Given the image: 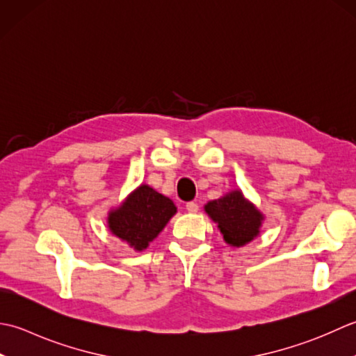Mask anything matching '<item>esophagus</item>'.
Listing matches in <instances>:
<instances>
[{
    "mask_svg": "<svg viewBox=\"0 0 356 356\" xmlns=\"http://www.w3.org/2000/svg\"><path fill=\"white\" fill-rule=\"evenodd\" d=\"M186 209H187V212H192L193 213V212H198L200 206L195 201H191V202H187V204H186Z\"/></svg>",
    "mask_w": 356,
    "mask_h": 356,
    "instance_id": "esophagus-1",
    "label": "esophagus"
}]
</instances>
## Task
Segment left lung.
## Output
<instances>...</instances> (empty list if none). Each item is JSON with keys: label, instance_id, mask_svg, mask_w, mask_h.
<instances>
[{"label": "left lung", "instance_id": "obj_1", "mask_svg": "<svg viewBox=\"0 0 356 356\" xmlns=\"http://www.w3.org/2000/svg\"><path fill=\"white\" fill-rule=\"evenodd\" d=\"M206 212L215 222H218L226 243L232 245H244L258 235L263 215L245 201L243 193L234 191L220 200L206 204Z\"/></svg>", "mask_w": 356, "mask_h": 356}]
</instances>
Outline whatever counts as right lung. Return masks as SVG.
<instances>
[{"label": "right lung", "instance_id": "right-lung-1", "mask_svg": "<svg viewBox=\"0 0 356 356\" xmlns=\"http://www.w3.org/2000/svg\"><path fill=\"white\" fill-rule=\"evenodd\" d=\"M177 207L173 201L149 186H140L122 206L108 215L112 234L130 244L135 250L146 249L158 236Z\"/></svg>", "mask_w": 356, "mask_h": 356}]
</instances>
